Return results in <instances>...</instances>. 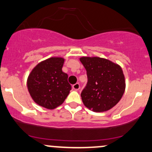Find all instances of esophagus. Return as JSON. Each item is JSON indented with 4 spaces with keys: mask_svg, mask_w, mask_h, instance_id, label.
Here are the masks:
<instances>
[{
    "mask_svg": "<svg viewBox=\"0 0 152 152\" xmlns=\"http://www.w3.org/2000/svg\"><path fill=\"white\" fill-rule=\"evenodd\" d=\"M72 88H73V89L75 90V91H78V90L80 89V86L79 83H75V85H73Z\"/></svg>",
    "mask_w": 152,
    "mask_h": 152,
    "instance_id": "obj_1",
    "label": "esophagus"
}]
</instances>
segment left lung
I'll list each match as a JSON object with an SVG mask.
<instances>
[{
    "mask_svg": "<svg viewBox=\"0 0 152 152\" xmlns=\"http://www.w3.org/2000/svg\"><path fill=\"white\" fill-rule=\"evenodd\" d=\"M87 71L88 83L81 93L84 105L95 112L114 107L125 90L121 66L106 58L83 56L80 58Z\"/></svg>",
    "mask_w": 152,
    "mask_h": 152,
    "instance_id": "obj_1",
    "label": "left lung"
}]
</instances>
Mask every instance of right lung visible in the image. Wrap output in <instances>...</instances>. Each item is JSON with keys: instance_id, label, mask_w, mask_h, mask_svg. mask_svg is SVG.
<instances>
[{"instance_id": "obj_1", "label": "right lung", "mask_w": 152, "mask_h": 152, "mask_svg": "<svg viewBox=\"0 0 152 152\" xmlns=\"http://www.w3.org/2000/svg\"><path fill=\"white\" fill-rule=\"evenodd\" d=\"M64 58L51 57L37 64L27 78V88L38 105L53 109L63 104L69 95L71 85L62 71Z\"/></svg>"}]
</instances>
